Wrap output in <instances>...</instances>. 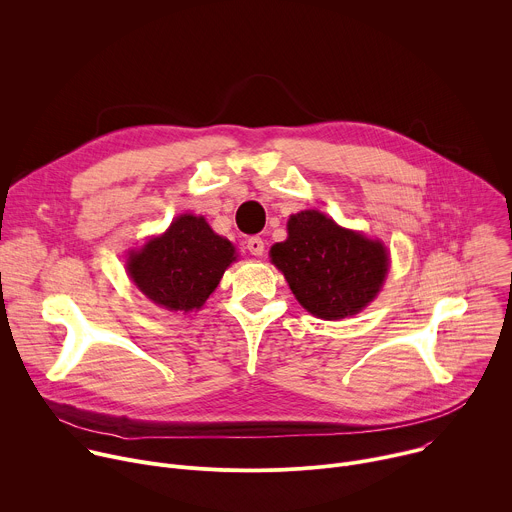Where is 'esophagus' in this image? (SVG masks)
<instances>
[{
	"instance_id": "esophagus-1",
	"label": "esophagus",
	"mask_w": 512,
	"mask_h": 512,
	"mask_svg": "<svg viewBox=\"0 0 512 512\" xmlns=\"http://www.w3.org/2000/svg\"><path fill=\"white\" fill-rule=\"evenodd\" d=\"M247 249H249L251 255L259 257V255H263V251H265V243H263L261 237H249V239H247Z\"/></svg>"
}]
</instances>
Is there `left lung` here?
<instances>
[{
    "instance_id": "8db88e82",
    "label": "left lung",
    "mask_w": 512,
    "mask_h": 512,
    "mask_svg": "<svg viewBox=\"0 0 512 512\" xmlns=\"http://www.w3.org/2000/svg\"><path fill=\"white\" fill-rule=\"evenodd\" d=\"M298 302L314 316L340 320L360 312L387 273V251L354 231L338 227L318 210H302L287 221V241L271 247Z\"/></svg>"
}]
</instances>
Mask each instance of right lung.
I'll return each mask as SVG.
<instances>
[{
  "label": "right lung",
  "mask_w": 512,
  "mask_h": 512,
  "mask_svg": "<svg viewBox=\"0 0 512 512\" xmlns=\"http://www.w3.org/2000/svg\"><path fill=\"white\" fill-rule=\"evenodd\" d=\"M235 259V247L202 216L182 214L162 237L131 253L127 269L154 304L186 314L202 308Z\"/></svg>",
  "instance_id": "1"
}]
</instances>
